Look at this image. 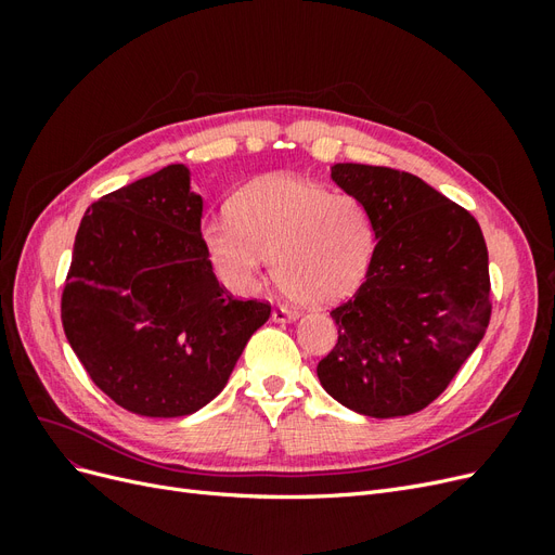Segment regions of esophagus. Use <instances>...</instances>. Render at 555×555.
Returning a JSON list of instances; mask_svg holds the SVG:
<instances>
[{
  "label": "esophagus",
  "instance_id": "34e87169",
  "mask_svg": "<svg viewBox=\"0 0 555 555\" xmlns=\"http://www.w3.org/2000/svg\"><path fill=\"white\" fill-rule=\"evenodd\" d=\"M296 317H298V312H296V310H292V308H287V306H278V308L273 310V319H275V322H280V324H284V322H294Z\"/></svg>",
  "mask_w": 555,
  "mask_h": 555
}]
</instances>
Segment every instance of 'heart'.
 <instances>
[{
	"instance_id": "heart-1",
	"label": "heart",
	"mask_w": 555,
	"mask_h": 555,
	"mask_svg": "<svg viewBox=\"0 0 555 555\" xmlns=\"http://www.w3.org/2000/svg\"><path fill=\"white\" fill-rule=\"evenodd\" d=\"M208 257L229 287L255 292L268 259L280 289L324 306L354 292L371 268L377 233L357 196L294 176H266L229 201V220L204 227Z\"/></svg>"
}]
</instances>
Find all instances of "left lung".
Segmentation results:
<instances>
[{
	"label": "left lung",
	"mask_w": 555,
	"mask_h": 555,
	"mask_svg": "<svg viewBox=\"0 0 555 555\" xmlns=\"http://www.w3.org/2000/svg\"><path fill=\"white\" fill-rule=\"evenodd\" d=\"M331 178L371 210L377 245L357 294L331 310L338 343L319 361V382L365 416L418 412L489 326L483 233L465 208L412 173L335 164Z\"/></svg>",
	"instance_id": "8db88e82"
}]
</instances>
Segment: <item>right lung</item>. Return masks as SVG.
<instances>
[{
	"label": "right lung",
	"mask_w": 555,
	"mask_h": 555,
	"mask_svg": "<svg viewBox=\"0 0 555 555\" xmlns=\"http://www.w3.org/2000/svg\"><path fill=\"white\" fill-rule=\"evenodd\" d=\"M204 201L182 164L86 210L62 292V326L90 379L141 416H188L220 393L271 317L233 298L201 236Z\"/></svg>",
	"instance_id": "right-lung-1"
}]
</instances>
